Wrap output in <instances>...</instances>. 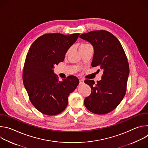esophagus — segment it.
Returning a JSON list of instances; mask_svg holds the SVG:
<instances>
[{
	"mask_svg": "<svg viewBox=\"0 0 148 148\" xmlns=\"http://www.w3.org/2000/svg\"><path fill=\"white\" fill-rule=\"evenodd\" d=\"M84 79H79V84H84Z\"/></svg>",
	"mask_w": 148,
	"mask_h": 148,
	"instance_id": "obj_1",
	"label": "esophagus"
}]
</instances>
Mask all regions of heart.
<instances>
[{"label": "heart", "instance_id": "obj_1", "mask_svg": "<svg viewBox=\"0 0 148 148\" xmlns=\"http://www.w3.org/2000/svg\"><path fill=\"white\" fill-rule=\"evenodd\" d=\"M88 45H90L86 44V43H82V44H81V45L79 46V49L81 50V49H83V48H84V47H86L88 46ZM69 51H68V52H69Z\"/></svg>", "mask_w": 148, "mask_h": 148}]
</instances>
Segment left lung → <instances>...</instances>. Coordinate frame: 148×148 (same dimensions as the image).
<instances>
[{"mask_svg": "<svg viewBox=\"0 0 148 148\" xmlns=\"http://www.w3.org/2000/svg\"><path fill=\"white\" fill-rule=\"evenodd\" d=\"M79 37L92 45L91 66L103 71L102 79L84 81L91 88V94L84 99L87 109L95 114H106L117 107L123 98L130 74L127 57L118 38L106 30L82 34Z\"/></svg>", "mask_w": 148, "mask_h": 148, "instance_id": "obj_1", "label": "left lung"}]
</instances>
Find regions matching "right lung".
<instances>
[{
	"instance_id": "right-lung-1",
	"label": "right lung",
	"mask_w": 148,
	"mask_h": 148,
	"mask_svg": "<svg viewBox=\"0 0 148 148\" xmlns=\"http://www.w3.org/2000/svg\"><path fill=\"white\" fill-rule=\"evenodd\" d=\"M79 35L44 34L34 41L27 53L23 82L32 103L42 114L56 115L62 112L68 105L69 95L78 85L79 79L74 75L59 81L53 69L64 61Z\"/></svg>"
}]
</instances>
